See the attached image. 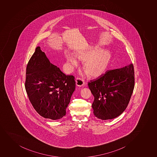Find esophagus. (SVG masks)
Masks as SVG:
<instances>
[{
	"label": "esophagus",
	"instance_id": "esophagus-1",
	"mask_svg": "<svg viewBox=\"0 0 157 157\" xmlns=\"http://www.w3.org/2000/svg\"><path fill=\"white\" fill-rule=\"evenodd\" d=\"M75 82H76V86H78V87H82L85 84L84 80L81 79V78H77Z\"/></svg>",
	"mask_w": 157,
	"mask_h": 157
}]
</instances>
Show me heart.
<instances>
[{
  "instance_id": "obj_1",
  "label": "heart",
  "mask_w": 157,
  "mask_h": 157,
  "mask_svg": "<svg viewBox=\"0 0 157 157\" xmlns=\"http://www.w3.org/2000/svg\"><path fill=\"white\" fill-rule=\"evenodd\" d=\"M74 55L79 61H84L83 69L86 70L84 75L89 74L92 78H99L104 75L111 62V53L98 46H91L85 49L76 50ZM66 60L69 64L70 71H72L78 66V61L71 55L67 54Z\"/></svg>"
}]
</instances>
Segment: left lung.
I'll return each instance as SVG.
<instances>
[{"label":"left lung","instance_id":"1","mask_svg":"<svg viewBox=\"0 0 157 157\" xmlns=\"http://www.w3.org/2000/svg\"><path fill=\"white\" fill-rule=\"evenodd\" d=\"M94 97V114L101 120L114 119L127 107L134 87L132 63L122 68L107 71L88 83Z\"/></svg>","mask_w":157,"mask_h":157}]
</instances>
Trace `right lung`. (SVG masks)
<instances>
[{
  "instance_id": "obj_1",
  "label": "right lung",
  "mask_w": 157,
  "mask_h": 157,
  "mask_svg": "<svg viewBox=\"0 0 157 157\" xmlns=\"http://www.w3.org/2000/svg\"><path fill=\"white\" fill-rule=\"evenodd\" d=\"M25 89L38 114L45 118L58 120L66 115L75 81L74 76L64 75L51 63L38 47L27 66Z\"/></svg>"
}]
</instances>
